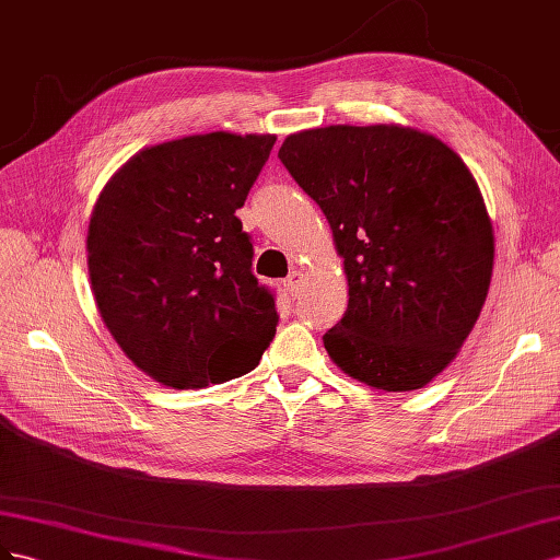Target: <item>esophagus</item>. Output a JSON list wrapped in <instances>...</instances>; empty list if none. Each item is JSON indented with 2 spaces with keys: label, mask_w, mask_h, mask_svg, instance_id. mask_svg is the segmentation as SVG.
Segmentation results:
<instances>
[{
  "label": "esophagus",
  "mask_w": 560,
  "mask_h": 560,
  "mask_svg": "<svg viewBox=\"0 0 560 560\" xmlns=\"http://www.w3.org/2000/svg\"><path fill=\"white\" fill-rule=\"evenodd\" d=\"M300 283H302V271H298V269H293V271H289V277L283 279V289L289 291V293H298V289H300Z\"/></svg>",
  "instance_id": "esophagus-1"
}]
</instances>
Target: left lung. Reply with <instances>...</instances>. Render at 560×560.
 <instances>
[{
    "label": "left lung",
    "instance_id": "left-lung-1",
    "mask_svg": "<svg viewBox=\"0 0 560 560\" xmlns=\"http://www.w3.org/2000/svg\"><path fill=\"white\" fill-rule=\"evenodd\" d=\"M279 159L324 211L345 258L347 312L324 335L363 385H429L469 338L494 260L471 171L436 136L401 124L291 133Z\"/></svg>",
    "mask_w": 560,
    "mask_h": 560
}]
</instances>
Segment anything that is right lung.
Segmentation results:
<instances>
[{"instance_id": "add662e5", "label": "right lung", "mask_w": 560, "mask_h": 560, "mask_svg": "<svg viewBox=\"0 0 560 560\" xmlns=\"http://www.w3.org/2000/svg\"><path fill=\"white\" fill-rule=\"evenodd\" d=\"M277 136L213 131L140 150L103 187L86 234L91 291L133 365L173 389L250 373L277 332L234 213Z\"/></svg>"}]
</instances>
